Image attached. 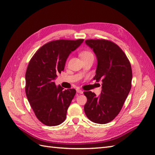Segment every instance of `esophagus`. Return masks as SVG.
<instances>
[{
	"instance_id": "1",
	"label": "esophagus",
	"mask_w": 155,
	"mask_h": 155,
	"mask_svg": "<svg viewBox=\"0 0 155 155\" xmlns=\"http://www.w3.org/2000/svg\"><path fill=\"white\" fill-rule=\"evenodd\" d=\"M77 93L78 94H82L84 93V91L81 90V89H77Z\"/></svg>"
}]
</instances>
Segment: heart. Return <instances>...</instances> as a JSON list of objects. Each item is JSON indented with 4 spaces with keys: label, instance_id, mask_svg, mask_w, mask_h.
Instances as JSON below:
<instances>
[{
    "label": "heart",
    "instance_id": "heart-1",
    "mask_svg": "<svg viewBox=\"0 0 155 155\" xmlns=\"http://www.w3.org/2000/svg\"><path fill=\"white\" fill-rule=\"evenodd\" d=\"M80 56L81 58V59H84V58H87L89 56H92L93 54L91 51L85 50V51H81V52L80 54Z\"/></svg>",
    "mask_w": 155,
    "mask_h": 155
}]
</instances>
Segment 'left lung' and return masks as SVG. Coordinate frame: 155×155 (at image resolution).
Wrapping results in <instances>:
<instances>
[{"mask_svg":"<svg viewBox=\"0 0 155 155\" xmlns=\"http://www.w3.org/2000/svg\"><path fill=\"white\" fill-rule=\"evenodd\" d=\"M97 60L96 81H102L98 97L91 91H84L87 102L84 111L90 121L105 124L115 119L122 109L131 88L132 69L125 54L111 41L87 40Z\"/></svg>","mask_w":155,"mask_h":155,"instance_id":"1","label":"left lung"}]
</instances>
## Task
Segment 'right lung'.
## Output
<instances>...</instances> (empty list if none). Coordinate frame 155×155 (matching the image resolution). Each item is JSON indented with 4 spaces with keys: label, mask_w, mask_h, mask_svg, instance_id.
<instances>
[{
    "label": "right lung",
    "mask_w": 155,
    "mask_h": 155,
    "mask_svg": "<svg viewBox=\"0 0 155 155\" xmlns=\"http://www.w3.org/2000/svg\"><path fill=\"white\" fill-rule=\"evenodd\" d=\"M83 42V39L51 41L41 47L30 61L25 75L26 94L36 117L44 125H58L66 118L76 91L64 90L54 81L64 70L69 55Z\"/></svg>",
    "instance_id": "1"
}]
</instances>
